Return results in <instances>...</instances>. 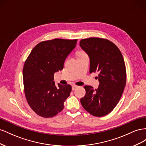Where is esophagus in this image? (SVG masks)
Segmentation results:
<instances>
[{
    "instance_id": "obj_1",
    "label": "esophagus",
    "mask_w": 146,
    "mask_h": 146,
    "mask_svg": "<svg viewBox=\"0 0 146 146\" xmlns=\"http://www.w3.org/2000/svg\"><path fill=\"white\" fill-rule=\"evenodd\" d=\"M78 87H79V86H76V85H73L72 86V89L73 90H76Z\"/></svg>"
}]
</instances>
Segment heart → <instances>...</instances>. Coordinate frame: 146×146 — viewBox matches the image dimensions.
Here are the masks:
<instances>
[{"mask_svg":"<svg viewBox=\"0 0 146 146\" xmlns=\"http://www.w3.org/2000/svg\"><path fill=\"white\" fill-rule=\"evenodd\" d=\"M84 55H87L86 53L84 51H81L80 53L78 54V56H84Z\"/></svg>","mask_w":146,"mask_h":146,"instance_id":"heart-1","label":"heart"}]
</instances>
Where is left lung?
Wrapping results in <instances>:
<instances>
[{"instance_id":"8db88e82","label":"left lung","mask_w":146,"mask_h":146,"mask_svg":"<svg viewBox=\"0 0 146 146\" xmlns=\"http://www.w3.org/2000/svg\"><path fill=\"white\" fill-rule=\"evenodd\" d=\"M80 46L90 57V73H97L98 89L85 86V96L81 103L90 114L102 117L113 110L126 85L127 72L121 52L109 40L92 37L80 41Z\"/></svg>"}]
</instances>
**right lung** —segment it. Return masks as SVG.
<instances>
[{
	"label": "right lung",
	"mask_w": 146,
	"mask_h": 146,
	"mask_svg": "<svg viewBox=\"0 0 146 146\" xmlns=\"http://www.w3.org/2000/svg\"><path fill=\"white\" fill-rule=\"evenodd\" d=\"M77 41L55 38L41 41L33 48L25 62V97L31 109L41 117H52L63 110L72 86H56L54 74L63 69L66 57L75 48Z\"/></svg>",
	"instance_id": "add662e5"
}]
</instances>
